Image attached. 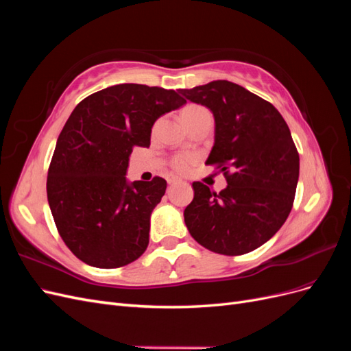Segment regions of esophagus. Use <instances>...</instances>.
I'll return each instance as SVG.
<instances>
[{
    "instance_id": "obj_1",
    "label": "esophagus",
    "mask_w": 351,
    "mask_h": 351,
    "mask_svg": "<svg viewBox=\"0 0 351 351\" xmlns=\"http://www.w3.org/2000/svg\"><path fill=\"white\" fill-rule=\"evenodd\" d=\"M167 182H168V184H176V183H180V180L177 177H168Z\"/></svg>"
}]
</instances>
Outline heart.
<instances>
[{
  "instance_id": "1",
  "label": "heart",
  "mask_w": 351,
  "mask_h": 351,
  "mask_svg": "<svg viewBox=\"0 0 351 351\" xmlns=\"http://www.w3.org/2000/svg\"><path fill=\"white\" fill-rule=\"evenodd\" d=\"M202 111H206L204 107H200V105H187L182 110V119L184 123H187L190 119H193L195 115H197ZM195 162V156L193 155H189V154H182V155H177L173 162L171 167L176 169L177 173H186L187 169L192 167V164Z\"/></svg>"
}]
</instances>
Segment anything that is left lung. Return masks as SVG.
<instances>
[{
	"instance_id": "1",
	"label": "left lung",
	"mask_w": 351,
	"mask_h": 351,
	"mask_svg": "<svg viewBox=\"0 0 351 351\" xmlns=\"http://www.w3.org/2000/svg\"><path fill=\"white\" fill-rule=\"evenodd\" d=\"M205 105L215 119V143L206 164L224 173L219 193L200 182L184 209V222L202 246L227 256L249 253L267 243L293 208L300 159L278 110L228 80L180 89Z\"/></svg>"
}]
</instances>
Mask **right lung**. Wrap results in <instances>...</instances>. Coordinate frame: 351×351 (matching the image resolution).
<instances>
[{"mask_svg":"<svg viewBox=\"0 0 351 351\" xmlns=\"http://www.w3.org/2000/svg\"><path fill=\"white\" fill-rule=\"evenodd\" d=\"M184 104L176 90L123 83L73 110L51 159L47 195L74 256L97 268H120L142 256L167 182H127L129 156L134 146L149 147L159 117Z\"/></svg>","mask_w":351,"mask_h":351,"instance_id":"1","label":"right lung"}]
</instances>
